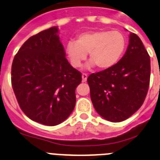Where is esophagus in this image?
<instances>
[{
	"instance_id": "obj_1",
	"label": "esophagus",
	"mask_w": 160,
	"mask_h": 160,
	"mask_svg": "<svg viewBox=\"0 0 160 160\" xmlns=\"http://www.w3.org/2000/svg\"><path fill=\"white\" fill-rule=\"evenodd\" d=\"M88 79V75L86 73H83L82 74V82H86Z\"/></svg>"
}]
</instances>
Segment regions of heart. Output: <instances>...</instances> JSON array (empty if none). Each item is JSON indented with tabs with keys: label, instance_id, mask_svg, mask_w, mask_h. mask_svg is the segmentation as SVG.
I'll list each match as a JSON object with an SVG mask.
<instances>
[{
	"label": "heart",
	"instance_id": "heart-1",
	"mask_svg": "<svg viewBox=\"0 0 160 160\" xmlns=\"http://www.w3.org/2000/svg\"><path fill=\"white\" fill-rule=\"evenodd\" d=\"M125 47L126 40L120 32L95 30L80 33L76 41H68L65 53L72 67H81L88 53L91 61L87 67L96 65L99 69L105 70L117 64Z\"/></svg>",
	"mask_w": 160,
	"mask_h": 160
}]
</instances>
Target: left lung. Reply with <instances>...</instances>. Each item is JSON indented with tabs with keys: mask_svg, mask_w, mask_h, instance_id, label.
<instances>
[{
	"mask_svg": "<svg viewBox=\"0 0 160 160\" xmlns=\"http://www.w3.org/2000/svg\"><path fill=\"white\" fill-rule=\"evenodd\" d=\"M151 60L140 38L130 33L123 57L111 68L88 77L95 109L103 119L121 122L142 106L148 93Z\"/></svg>",
	"mask_w": 160,
	"mask_h": 160,
	"instance_id": "left-lung-1",
	"label": "left lung"
}]
</instances>
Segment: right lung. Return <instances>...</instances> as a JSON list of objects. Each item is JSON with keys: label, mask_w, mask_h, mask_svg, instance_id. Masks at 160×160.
<instances>
[{"label": "right lung", "mask_w": 160, "mask_h": 160, "mask_svg": "<svg viewBox=\"0 0 160 160\" xmlns=\"http://www.w3.org/2000/svg\"><path fill=\"white\" fill-rule=\"evenodd\" d=\"M57 27L28 38L14 57L11 81L17 102L33 121L48 126L64 122L76 105L81 73L66 59Z\"/></svg>", "instance_id": "right-lung-1"}]
</instances>
